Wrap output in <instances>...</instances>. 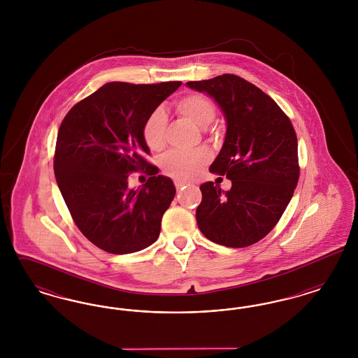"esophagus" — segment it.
<instances>
[{
	"instance_id": "34e87169",
	"label": "esophagus",
	"mask_w": 358,
	"mask_h": 358,
	"mask_svg": "<svg viewBox=\"0 0 358 358\" xmlns=\"http://www.w3.org/2000/svg\"><path fill=\"white\" fill-rule=\"evenodd\" d=\"M174 185H176V187H177V190H180V189H182V187H187V185H189V184L185 182V181H181V180H176V181H174Z\"/></svg>"
}]
</instances>
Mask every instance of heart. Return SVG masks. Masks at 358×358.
I'll return each instance as SVG.
<instances>
[{
    "instance_id": "1",
    "label": "heart",
    "mask_w": 358,
    "mask_h": 358,
    "mask_svg": "<svg viewBox=\"0 0 358 358\" xmlns=\"http://www.w3.org/2000/svg\"><path fill=\"white\" fill-rule=\"evenodd\" d=\"M177 111L192 120L196 126L205 129L216 117V107L210 99L201 94H190L176 102ZM168 118L162 108H154L142 124V138L152 152H159L166 145ZM210 161V153L206 149L193 152L171 150L159 159L162 171L177 180L194 178Z\"/></svg>"
}]
</instances>
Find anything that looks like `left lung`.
<instances>
[{
    "mask_svg": "<svg viewBox=\"0 0 358 358\" xmlns=\"http://www.w3.org/2000/svg\"><path fill=\"white\" fill-rule=\"evenodd\" d=\"M187 85L222 108L227 133L209 171L232 182L228 192L212 181L200 187L197 225L205 238L225 247L255 244L279 222L298 184L295 130L273 99L236 75Z\"/></svg>",
    "mask_w": 358,
    "mask_h": 358,
    "instance_id": "8db88e82",
    "label": "left lung"
}]
</instances>
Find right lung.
Wrapping results in <instances>:
<instances>
[{"instance_id":"1","label":"right lung","mask_w":358,"mask_h":358,"mask_svg":"<svg viewBox=\"0 0 358 358\" xmlns=\"http://www.w3.org/2000/svg\"><path fill=\"white\" fill-rule=\"evenodd\" d=\"M181 82L131 85L111 82L76 103L62 122L53 169L62 196L80 232L103 251L123 255L152 245L176 187L146 161V117ZM151 177L138 189L128 174Z\"/></svg>"}]
</instances>
